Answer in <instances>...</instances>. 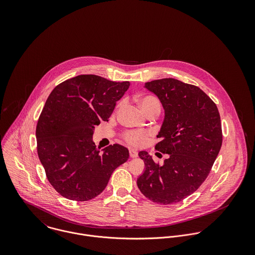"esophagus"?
<instances>
[{
  "label": "esophagus",
  "mask_w": 255,
  "mask_h": 255,
  "mask_svg": "<svg viewBox=\"0 0 255 255\" xmlns=\"http://www.w3.org/2000/svg\"><path fill=\"white\" fill-rule=\"evenodd\" d=\"M129 156H130V158H135V157H137V151L134 150V149H132V148H130V149H129Z\"/></svg>",
  "instance_id": "esophagus-1"
}]
</instances>
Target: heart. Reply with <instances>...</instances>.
I'll return each mask as SVG.
<instances>
[{
	"instance_id": "1",
	"label": "heart",
	"mask_w": 255,
	"mask_h": 255,
	"mask_svg": "<svg viewBox=\"0 0 255 255\" xmlns=\"http://www.w3.org/2000/svg\"><path fill=\"white\" fill-rule=\"evenodd\" d=\"M138 104L145 114L152 111L160 113L161 110L160 102L153 96H143L138 98ZM150 133L146 130H128L124 132L123 137L130 145L141 146L145 143Z\"/></svg>"
}]
</instances>
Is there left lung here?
Returning <instances> with one entry per match:
<instances>
[{"mask_svg":"<svg viewBox=\"0 0 255 255\" xmlns=\"http://www.w3.org/2000/svg\"><path fill=\"white\" fill-rule=\"evenodd\" d=\"M144 87L165 110L155 149L168 156L159 165L140 151L145 171L137 186L153 202L174 204L196 191L208 177L223 140L220 114L210 97L195 85L162 78L146 82Z\"/></svg>","mask_w":255,"mask_h":255,"instance_id":"obj_1","label":"left lung"}]
</instances>
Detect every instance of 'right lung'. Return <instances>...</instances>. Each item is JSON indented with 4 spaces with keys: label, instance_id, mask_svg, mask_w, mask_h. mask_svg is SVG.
Masks as SVG:
<instances>
[{
    "label": "right lung",
    "instance_id": "obj_1",
    "mask_svg": "<svg viewBox=\"0 0 255 255\" xmlns=\"http://www.w3.org/2000/svg\"><path fill=\"white\" fill-rule=\"evenodd\" d=\"M128 87V81L81 74L49 95L37 123V153L48 181L62 196L75 201L96 197L115 169L128 161V148L114 144L100 154L92 135Z\"/></svg>",
    "mask_w": 255,
    "mask_h": 255
}]
</instances>
